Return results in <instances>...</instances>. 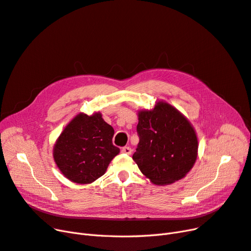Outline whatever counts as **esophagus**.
Wrapping results in <instances>:
<instances>
[{"instance_id":"obj_1","label":"esophagus","mask_w":251,"mask_h":251,"mask_svg":"<svg viewBox=\"0 0 251 251\" xmlns=\"http://www.w3.org/2000/svg\"><path fill=\"white\" fill-rule=\"evenodd\" d=\"M121 153L126 154V155H131V153H132V150H131V148H130V147H125V148L121 149Z\"/></svg>"}]
</instances>
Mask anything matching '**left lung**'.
<instances>
[{
	"label": "left lung",
	"instance_id": "left-lung-1",
	"mask_svg": "<svg viewBox=\"0 0 251 251\" xmlns=\"http://www.w3.org/2000/svg\"><path fill=\"white\" fill-rule=\"evenodd\" d=\"M137 133L133 160L151 183L172 184L192 170L198 138L191 123L173 105L158 101L154 109L139 111Z\"/></svg>",
	"mask_w": 251,
	"mask_h": 251
}]
</instances>
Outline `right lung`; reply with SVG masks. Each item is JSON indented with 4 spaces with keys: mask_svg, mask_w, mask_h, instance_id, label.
Returning a JSON list of instances; mask_svg holds the SVG:
<instances>
[{
    "mask_svg": "<svg viewBox=\"0 0 251 251\" xmlns=\"http://www.w3.org/2000/svg\"><path fill=\"white\" fill-rule=\"evenodd\" d=\"M114 128L101 114L79 113L60 133L53 158L64 176L74 183L89 184L101 177L120 150L113 146Z\"/></svg>",
    "mask_w": 251,
    "mask_h": 251,
    "instance_id": "right-lung-1",
    "label": "right lung"
}]
</instances>
